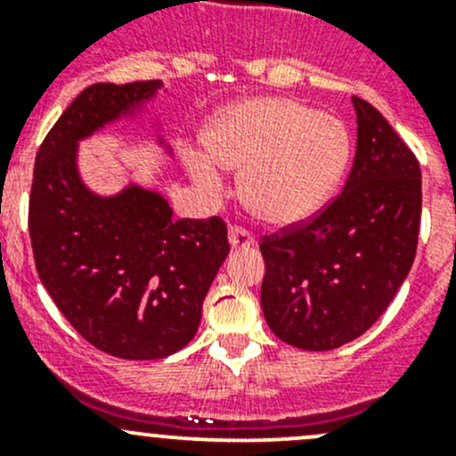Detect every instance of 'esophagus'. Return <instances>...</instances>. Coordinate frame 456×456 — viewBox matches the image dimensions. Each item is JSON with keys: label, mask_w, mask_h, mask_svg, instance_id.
Masks as SVG:
<instances>
[{"label": "esophagus", "mask_w": 456, "mask_h": 456, "mask_svg": "<svg viewBox=\"0 0 456 456\" xmlns=\"http://www.w3.org/2000/svg\"><path fill=\"white\" fill-rule=\"evenodd\" d=\"M229 242H232L233 249H249V247L256 245V238L254 233L247 232L245 227L232 224V227H229Z\"/></svg>", "instance_id": "esophagus-1"}]
</instances>
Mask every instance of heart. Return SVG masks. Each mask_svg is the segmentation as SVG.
Wrapping results in <instances>:
<instances>
[{"mask_svg":"<svg viewBox=\"0 0 456 456\" xmlns=\"http://www.w3.org/2000/svg\"><path fill=\"white\" fill-rule=\"evenodd\" d=\"M209 154L190 151L187 167L218 191L223 167L240 169V194L251 214L275 227L315 216L346 169L351 142L335 117L280 96L240 101L207 127Z\"/></svg>","mask_w":456,"mask_h":456,"instance_id":"heart-1","label":"heart"}]
</instances>
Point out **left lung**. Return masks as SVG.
Segmentation results:
<instances>
[{
  "instance_id": "1",
  "label": "left lung",
  "mask_w": 456,
  "mask_h": 456,
  "mask_svg": "<svg viewBox=\"0 0 456 456\" xmlns=\"http://www.w3.org/2000/svg\"><path fill=\"white\" fill-rule=\"evenodd\" d=\"M357 150L342 194L262 238V314L282 342L333 351L370 329L415 262L421 169L390 123L353 96Z\"/></svg>"
}]
</instances>
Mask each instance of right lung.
<instances>
[{"mask_svg": "<svg viewBox=\"0 0 456 456\" xmlns=\"http://www.w3.org/2000/svg\"><path fill=\"white\" fill-rule=\"evenodd\" d=\"M159 87L160 81L86 87L41 142L32 176L37 273L81 338L121 360H160L187 346L229 254L218 216L174 220L156 190L130 183L101 196L81 178L79 141L134 117Z\"/></svg>", "mask_w": 456, "mask_h": 456, "instance_id": "add662e5", "label": "right lung"}]
</instances>
